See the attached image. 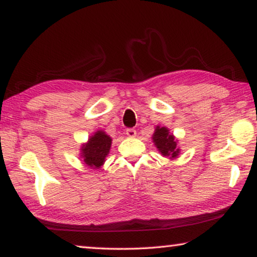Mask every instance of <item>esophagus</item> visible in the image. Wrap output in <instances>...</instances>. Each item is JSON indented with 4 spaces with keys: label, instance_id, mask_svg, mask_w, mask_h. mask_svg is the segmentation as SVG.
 Masks as SVG:
<instances>
[{
    "label": "esophagus",
    "instance_id": "1",
    "mask_svg": "<svg viewBox=\"0 0 257 257\" xmlns=\"http://www.w3.org/2000/svg\"><path fill=\"white\" fill-rule=\"evenodd\" d=\"M125 134H127L128 137H135L136 136V130H135L134 128H128L127 130H125Z\"/></svg>",
    "mask_w": 257,
    "mask_h": 257
}]
</instances>
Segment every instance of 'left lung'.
<instances>
[{
    "label": "left lung",
    "mask_w": 257,
    "mask_h": 257,
    "mask_svg": "<svg viewBox=\"0 0 257 257\" xmlns=\"http://www.w3.org/2000/svg\"><path fill=\"white\" fill-rule=\"evenodd\" d=\"M152 139H153L156 149L163 156H170V159H175L179 155L180 150L177 146V139L170 134L167 127L156 125Z\"/></svg>",
    "instance_id": "1"
}]
</instances>
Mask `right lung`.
<instances>
[{"mask_svg": "<svg viewBox=\"0 0 257 257\" xmlns=\"http://www.w3.org/2000/svg\"><path fill=\"white\" fill-rule=\"evenodd\" d=\"M111 144L112 138L102 130H98L89 137L86 144L81 146L80 156L82 161L90 168H101L110 152Z\"/></svg>", "mask_w": 257, "mask_h": 257, "instance_id": "right-lung-1", "label": "right lung"}]
</instances>
